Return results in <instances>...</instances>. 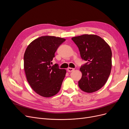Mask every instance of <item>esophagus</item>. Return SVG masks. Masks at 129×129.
I'll use <instances>...</instances> for the list:
<instances>
[{"mask_svg": "<svg viewBox=\"0 0 129 129\" xmlns=\"http://www.w3.org/2000/svg\"><path fill=\"white\" fill-rule=\"evenodd\" d=\"M74 70H75V69H73V68H70V67H69V68L67 69V71H68L69 72H72L74 71Z\"/></svg>", "mask_w": 129, "mask_h": 129, "instance_id": "obj_1", "label": "esophagus"}]
</instances>
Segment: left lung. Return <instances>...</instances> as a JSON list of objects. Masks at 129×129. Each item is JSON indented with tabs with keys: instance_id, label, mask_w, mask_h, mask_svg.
<instances>
[{
	"instance_id": "obj_1",
	"label": "left lung",
	"mask_w": 129,
	"mask_h": 129,
	"mask_svg": "<svg viewBox=\"0 0 129 129\" xmlns=\"http://www.w3.org/2000/svg\"><path fill=\"white\" fill-rule=\"evenodd\" d=\"M72 40L78 47L81 57L87 61L80 69L82 77L78 81V86L86 92L96 91L105 85L111 73L110 47L97 35H84Z\"/></svg>"
}]
</instances>
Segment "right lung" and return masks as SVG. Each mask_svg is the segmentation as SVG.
<instances>
[{
	"label": "right lung",
	"mask_w": 129,
	"mask_h": 129,
	"mask_svg": "<svg viewBox=\"0 0 129 129\" xmlns=\"http://www.w3.org/2000/svg\"><path fill=\"white\" fill-rule=\"evenodd\" d=\"M65 39L43 36L28 46L24 54V70L26 79L32 89L39 95L50 97L59 91L66 71L59 69L52 61Z\"/></svg>",
	"instance_id": "1"
}]
</instances>
